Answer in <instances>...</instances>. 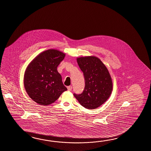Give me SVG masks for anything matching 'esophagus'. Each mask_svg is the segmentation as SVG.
Listing matches in <instances>:
<instances>
[{"label":"esophagus","instance_id":"esophagus-1","mask_svg":"<svg viewBox=\"0 0 151 151\" xmlns=\"http://www.w3.org/2000/svg\"><path fill=\"white\" fill-rule=\"evenodd\" d=\"M67 88H68V91H71L72 90V88H73V87H72V86H68V87H67Z\"/></svg>","mask_w":151,"mask_h":151}]
</instances>
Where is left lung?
I'll return each instance as SVG.
<instances>
[{
	"instance_id": "left-lung-1",
	"label": "left lung",
	"mask_w": 151,
	"mask_h": 151,
	"mask_svg": "<svg viewBox=\"0 0 151 151\" xmlns=\"http://www.w3.org/2000/svg\"><path fill=\"white\" fill-rule=\"evenodd\" d=\"M77 62L83 73L85 87L81 94L74 93V96L86 109H95L110 96L113 87L110 74L96 57H81L77 58Z\"/></svg>"
}]
</instances>
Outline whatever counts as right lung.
Listing matches in <instances>:
<instances>
[{
  "instance_id": "right-lung-1",
  "label": "right lung",
  "mask_w": 151,
  "mask_h": 151,
  "mask_svg": "<svg viewBox=\"0 0 151 151\" xmlns=\"http://www.w3.org/2000/svg\"><path fill=\"white\" fill-rule=\"evenodd\" d=\"M65 55L57 50L42 52L30 63L24 76V86L30 98L39 105L54 103L67 88L57 67Z\"/></svg>"
}]
</instances>
